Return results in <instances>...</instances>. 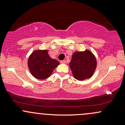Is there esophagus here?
<instances>
[{"mask_svg": "<svg viewBox=\"0 0 125 125\" xmlns=\"http://www.w3.org/2000/svg\"><path fill=\"white\" fill-rule=\"evenodd\" d=\"M61 63H62V64L66 63V61H64V60H63V61H62L61 62Z\"/></svg>", "mask_w": 125, "mask_h": 125, "instance_id": "obj_1", "label": "esophagus"}]
</instances>
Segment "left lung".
Listing matches in <instances>:
<instances>
[{"mask_svg":"<svg viewBox=\"0 0 125 125\" xmlns=\"http://www.w3.org/2000/svg\"><path fill=\"white\" fill-rule=\"evenodd\" d=\"M69 66L73 76L78 81H83L92 77L95 71L97 62L95 56L91 52H75Z\"/></svg>","mask_w":125,"mask_h":125,"instance_id":"obj_1","label":"left lung"}]
</instances>
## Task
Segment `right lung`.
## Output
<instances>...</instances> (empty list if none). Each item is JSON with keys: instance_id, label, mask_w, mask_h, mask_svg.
<instances>
[{"instance_id": "obj_1", "label": "right lung", "mask_w": 125, "mask_h": 125, "mask_svg": "<svg viewBox=\"0 0 125 125\" xmlns=\"http://www.w3.org/2000/svg\"><path fill=\"white\" fill-rule=\"evenodd\" d=\"M28 64L33 77L38 79H46L51 76L59 62L52 59L47 50H36L30 55Z\"/></svg>"}]
</instances>
